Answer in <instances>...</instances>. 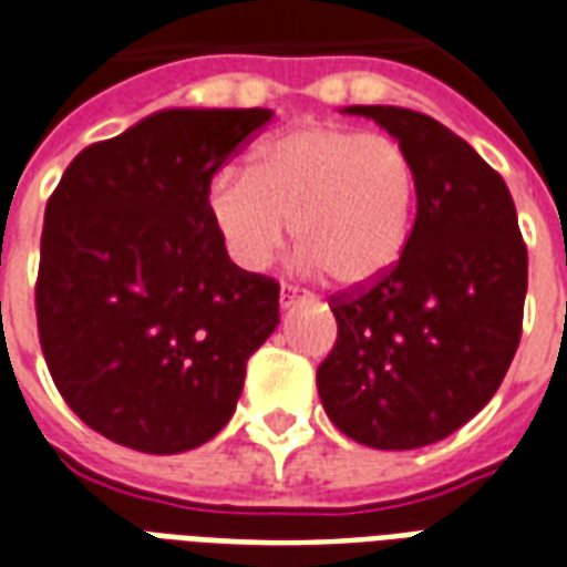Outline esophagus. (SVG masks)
Here are the masks:
<instances>
[{"mask_svg":"<svg viewBox=\"0 0 567 567\" xmlns=\"http://www.w3.org/2000/svg\"><path fill=\"white\" fill-rule=\"evenodd\" d=\"M297 300H300V295H297L295 288H282V295H279V303H282V309H291Z\"/></svg>","mask_w":567,"mask_h":567,"instance_id":"34e87169","label":"esophagus"}]
</instances>
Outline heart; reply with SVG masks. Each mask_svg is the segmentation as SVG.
<instances>
[{
    "label": "heart",
    "mask_w": 567,
    "mask_h": 567,
    "mask_svg": "<svg viewBox=\"0 0 567 567\" xmlns=\"http://www.w3.org/2000/svg\"><path fill=\"white\" fill-rule=\"evenodd\" d=\"M414 195V165L396 141L342 125H300L258 146L249 174H216L207 209L246 270H264L279 255L291 221L303 267H321L339 288H363L405 251Z\"/></svg>",
    "instance_id": "obj_1"
}]
</instances>
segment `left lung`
<instances>
[{
    "label": "left lung",
    "instance_id": "obj_1",
    "mask_svg": "<svg viewBox=\"0 0 567 567\" xmlns=\"http://www.w3.org/2000/svg\"><path fill=\"white\" fill-rule=\"evenodd\" d=\"M409 153L417 219L379 282L333 297L339 337L318 396L348 439L412 451L456 433L493 400L523 333L526 243L505 179L433 116L354 104Z\"/></svg>",
    "mask_w": 567,
    "mask_h": 567
}]
</instances>
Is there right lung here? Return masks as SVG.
<instances>
[{"instance_id":"add662e5","label":"right lung","mask_w":567,"mask_h":567,"mask_svg":"<svg viewBox=\"0 0 567 567\" xmlns=\"http://www.w3.org/2000/svg\"><path fill=\"white\" fill-rule=\"evenodd\" d=\"M267 107H171L86 146L50 195L35 316L62 400L141 454H183L230 421L279 285L240 270L209 219L213 174Z\"/></svg>"}]
</instances>
